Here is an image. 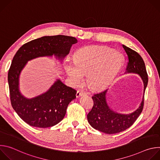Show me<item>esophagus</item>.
I'll list each match as a JSON object with an SVG mask.
<instances>
[{"label":"esophagus","mask_w":160,"mask_h":160,"mask_svg":"<svg viewBox=\"0 0 160 160\" xmlns=\"http://www.w3.org/2000/svg\"><path fill=\"white\" fill-rule=\"evenodd\" d=\"M86 94V93L84 92L83 90H78V91H77V98H78V97H80V96H84V95H85Z\"/></svg>","instance_id":"34e87169"}]
</instances>
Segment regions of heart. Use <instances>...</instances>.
Instances as JSON below:
<instances>
[{
	"label": "heart",
	"mask_w": 160,
	"mask_h": 160,
	"mask_svg": "<svg viewBox=\"0 0 160 160\" xmlns=\"http://www.w3.org/2000/svg\"><path fill=\"white\" fill-rule=\"evenodd\" d=\"M74 62H68L64 68L74 85H78L87 74L88 84L94 88L108 86L118 75L122 55L117 51L103 47L82 48L75 54Z\"/></svg>",
	"instance_id": "obj_1"
}]
</instances>
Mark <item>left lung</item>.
Listing matches in <instances>:
<instances>
[{"label": "left lung", "mask_w": 160, "mask_h": 160, "mask_svg": "<svg viewBox=\"0 0 160 160\" xmlns=\"http://www.w3.org/2000/svg\"><path fill=\"white\" fill-rule=\"evenodd\" d=\"M128 62L125 73L138 74L144 83V95L139 107L130 114L118 113L109 108L106 101L108 89L96 93L92 97L94 106L87 115L89 124L102 132L112 134L124 131L135 122L141 113L144 106V92L148 85V77L145 63L142 57L135 51L123 45Z\"/></svg>", "instance_id": "obj_1"}]
</instances>
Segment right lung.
<instances>
[{
  "instance_id": "right-lung-1",
  "label": "right lung",
  "mask_w": 160,
  "mask_h": 160,
  "mask_svg": "<svg viewBox=\"0 0 160 160\" xmlns=\"http://www.w3.org/2000/svg\"><path fill=\"white\" fill-rule=\"evenodd\" d=\"M77 42L70 36H44L22 45L14 55L8 72L11 102L18 116L30 126L47 128L59 123L68 104L76 98L77 91L57 79L47 92L26 98L19 88L21 71L28 61L39 57L54 56L62 61Z\"/></svg>"
}]
</instances>
